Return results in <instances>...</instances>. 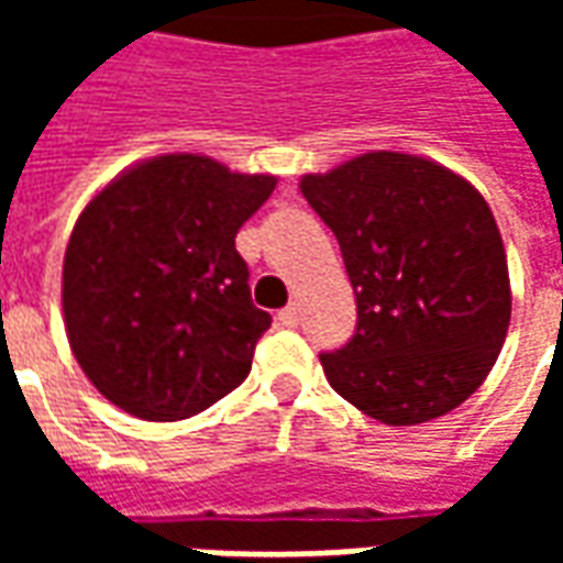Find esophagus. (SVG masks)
I'll use <instances>...</instances> for the list:
<instances>
[{
  "mask_svg": "<svg viewBox=\"0 0 563 563\" xmlns=\"http://www.w3.org/2000/svg\"><path fill=\"white\" fill-rule=\"evenodd\" d=\"M277 322H280L283 329H295V325L301 322V310H298V307H295V305L283 307L280 313H277Z\"/></svg>",
  "mask_w": 563,
  "mask_h": 563,
  "instance_id": "esophagus-1",
  "label": "esophagus"
}]
</instances>
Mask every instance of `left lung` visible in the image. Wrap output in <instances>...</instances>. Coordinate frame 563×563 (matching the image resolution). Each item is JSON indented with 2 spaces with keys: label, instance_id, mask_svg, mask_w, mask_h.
<instances>
[{
  "label": "left lung",
  "instance_id": "left-lung-1",
  "mask_svg": "<svg viewBox=\"0 0 563 563\" xmlns=\"http://www.w3.org/2000/svg\"><path fill=\"white\" fill-rule=\"evenodd\" d=\"M301 196L338 238L358 307L350 343L319 353L331 389L386 424L428 422L467 401L512 307L485 198L443 165L389 150L307 174Z\"/></svg>",
  "mask_w": 563,
  "mask_h": 563
}]
</instances>
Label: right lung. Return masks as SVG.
Masks as SVG:
<instances>
[{"mask_svg":"<svg viewBox=\"0 0 563 563\" xmlns=\"http://www.w3.org/2000/svg\"><path fill=\"white\" fill-rule=\"evenodd\" d=\"M274 184L172 153L117 177L80 213L63 265L68 343L120 410L174 422L244 383L271 313L250 298L234 234Z\"/></svg>","mask_w":563,"mask_h":563,"instance_id":"right-lung-1","label":"right lung"}]
</instances>
